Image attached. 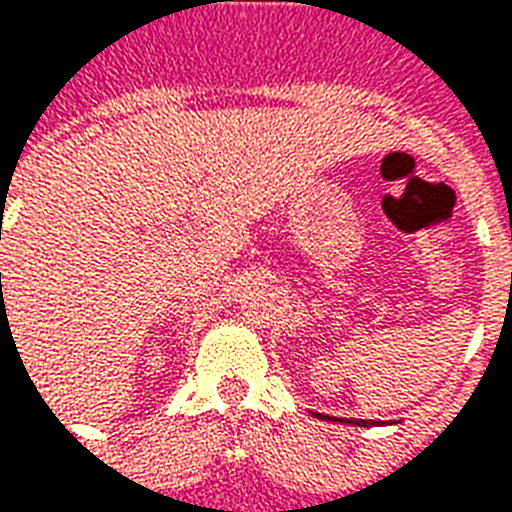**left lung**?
Returning a JSON list of instances; mask_svg holds the SVG:
<instances>
[{"label":"left lung","mask_w":512,"mask_h":512,"mask_svg":"<svg viewBox=\"0 0 512 512\" xmlns=\"http://www.w3.org/2000/svg\"><path fill=\"white\" fill-rule=\"evenodd\" d=\"M322 419H333V421H343V419H335V416H322ZM346 424H357V427H370V424H384V421H370V419H346Z\"/></svg>","instance_id":"obj_1"}]
</instances>
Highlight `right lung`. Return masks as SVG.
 I'll list each match as a JSON object with an SVG mask.
<instances>
[{"instance_id": "1", "label": "right lung", "mask_w": 512, "mask_h": 512, "mask_svg": "<svg viewBox=\"0 0 512 512\" xmlns=\"http://www.w3.org/2000/svg\"><path fill=\"white\" fill-rule=\"evenodd\" d=\"M0 276H2V273H0Z\"/></svg>"}]
</instances>
